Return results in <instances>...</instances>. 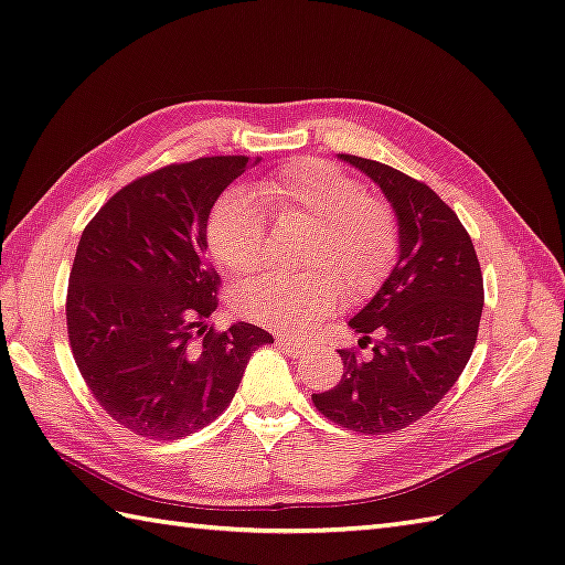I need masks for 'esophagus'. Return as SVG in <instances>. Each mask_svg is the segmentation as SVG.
<instances>
[{
    "mask_svg": "<svg viewBox=\"0 0 565 565\" xmlns=\"http://www.w3.org/2000/svg\"><path fill=\"white\" fill-rule=\"evenodd\" d=\"M275 342H278V347L282 351H287V354H290V356H300L302 351L307 349L305 342H297V339H290V337H278V339H275Z\"/></svg>",
    "mask_w": 565,
    "mask_h": 565,
    "instance_id": "1",
    "label": "esophagus"
}]
</instances>
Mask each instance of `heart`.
<instances>
[{"instance_id": "obj_1", "label": "heart", "mask_w": 565, "mask_h": 565, "mask_svg": "<svg viewBox=\"0 0 565 565\" xmlns=\"http://www.w3.org/2000/svg\"><path fill=\"white\" fill-rule=\"evenodd\" d=\"M268 206L282 223L312 226L300 275H260L231 295L238 317L282 332L305 334L332 315L342 292L361 300L386 280L398 250V231L383 201L369 196L354 177L322 159H297L255 186L231 189L206 223L214 258L233 275L260 268Z\"/></svg>"}]
</instances>
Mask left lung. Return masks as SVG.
Listing matches in <instances>:
<instances>
[{"label": "left lung", "mask_w": 565, "mask_h": 565, "mask_svg": "<svg viewBox=\"0 0 565 565\" xmlns=\"http://www.w3.org/2000/svg\"><path fill=\"white\" fill-rule=\"evenodd\" d=\"M379 184L398 218V260L371 302L349 319L381 339L361 359L342 349V381L312 393L317 411L342 428L383 435L408 428L438 406L472 356L484 285L470 233L435 191L388 164L339 154Z\"/></svg>", "instance_id": "obj_1"}]
</instances>
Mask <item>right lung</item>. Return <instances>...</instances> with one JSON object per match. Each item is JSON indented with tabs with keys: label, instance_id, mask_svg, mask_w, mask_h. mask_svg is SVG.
I'll return each mask as SVG.
<instances>
[{
	"label": "right lung",
	"instance_id": "add662e5",
	"mask_svg": "<svg viewBox=\"0 0 565 565\" xmlns=\"http://www.w3.org/2000/svg\"><path fill=\"white\" fill-rule=\"evenodd\" d=\"M258 162V159H255ZM248 157H201L122 186L85 226L73 260L66 324L73 359L103 411L140 438L179 440L236 396L265 329L206 324L221 278L206 223Z\"/></svg>",
	"mask_w": 565,
	"mask_h": 565
}]
</instances>
